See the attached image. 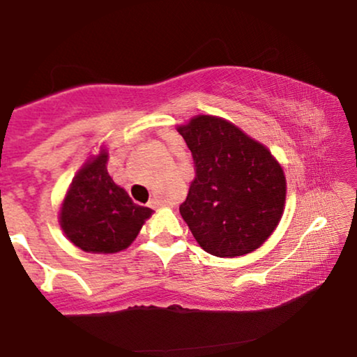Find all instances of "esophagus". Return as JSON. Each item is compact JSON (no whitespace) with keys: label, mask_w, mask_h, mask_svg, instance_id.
I'll use <instances>...</instances> for the list:
<instances>
[{"label":"esophagus","mask_w":357,"mask_h":357,"mask_svg":"<svg viewBox=\"0 0 357 357\" xmlns=\"http://www.w3.org/2000/svg\"><path fill=\"white\" fill-rule=\"evenodd\" d=\"M147 204H149V208H159L162 204V202H161V199H158V198H153V199H149V203H147Z\"/></svg>","instance_id":"34e87169"}]
</instances>
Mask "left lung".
I'll use <instances>...</instances> for the list:
<instances>
[{"mask_svg": "<svg viewBox=\"0 0 357 357\" xmlns=\"http://www.w3.org/2000/svg\"><path fill=\"white\" fill-rule=\"evenodd\" d=\"M178 132L196 173L179 213L199 247L221 258L257 250L284 213L282 166L267 147L221 117L196 116Z\"/></svg>", "mask_w": 357, "mask_h": 357, "instance_id": "1", "label": "left lung"}]
</instances>
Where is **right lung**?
I'll return each mask as SVG.
<instances>
[{
	"instance_id": "right-lung-1",
	"label": "right lung",
	"mask_w": 357,
	"mask_h": 357,
	"mask_svg": "<svg viewBox=\"0 0 357 357\" xmlns=\"http://www.w3.org/2000/svg\"><path fill=\"white\" fill-rule=\"evenodd\" d=\"M107 159V151L102 149L82 166L60 208L61 230L75 247L90 253L126 250L153 215L112 181Z\"/></svg>"
}]
</instances>
